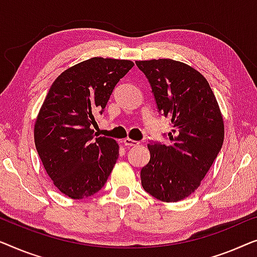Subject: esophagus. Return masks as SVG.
Here are the masks:
<instances>
[{
	"mask_svg": "<svg viewBox=\"0 0 257 257\" xmlns=\"http://www.w3.org/2000/svg\"><path fill=\"white\" fill-rule=\"evenodd\" d=\"M140 142H137V141H134L132 139H129V137H127V139L123 140V144L125 147H135L139 144Z\"/></svg>",
	"mask_w": 257,
	"mask_h": 257,
	"instance_id": "1",
	"label": "esophagus"
}]
</instances>
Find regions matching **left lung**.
Returning <instances> with one entry per match:
<instances>
[{"label":"left lung","mask_w":257,"mask_h":257,"mask_svg":"<svg viewBox=\"0 0 257 257\" xmlns=\"http://www.w3.org/2000/svg\"><path fill=\"white\" fill-rule=\"evenodd\" d=\"M153 89L158 110L171 121L170 143L148 144L150 161L141 170L143 189L176 202L199 187L223 143V120L208 82L197 70L172 59L136 61Z\"/></svg>","instance_id":"left-lung-1"}]
</instances>
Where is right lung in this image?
<instances>
[{"label": "right lung", "instance_id": "obj_1", "mask_svg": "<svg viewBox=\"0 0 257 257\" xmlns=\"http://www.w3.org/2000/svg\"><path fill=\"white\" fill-rule=\"evenodd\" d=\"M130 60L94 57L67 68L49 89L35 123V144L57 189L72 199L102 189L118 157V144L91 125Z\"/></svg>", "mask_w": 257, "mask_h": 257}]
</instances>
